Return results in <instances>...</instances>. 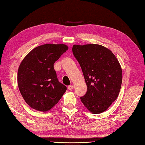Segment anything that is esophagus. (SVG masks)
Listing matches in <instances>:
<instances>
[{"label":"esophagus","instance_id":"esophagus-1","mask_svg":"<svg viewBox=\"0 0 145 145\" xmlns=\"http://www.w3.org/2000/svg\"><path fill=\"white\" fill-rule=\"evenodd\" d=\"M68 89H69V90H72V89H73V85H69V87H68Z\"/></svg>","mask_w":145,"mask_h":145}]
</instances>
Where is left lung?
I'll list each match as a JSON object with an SVG mask.
<instances>
[{
    "mask_svg": "<svg viewBox=\"0 0 145 145\" xmlns=\"http://www.w3.org/2000/svg\"><path fill=\"white\" fill-rule=\"evenodd\" d=\"M72 52L87 86V93L80 97L82 102L92 113L105 112L121 88L122 70L118 60L108 48L98 44L74 45Z\"/></svg>",
    "mask_w": 145,
    "mask_h": 145,
    "instance_id": "8db88e82",
    "label": "left lung"
}]
</instances>
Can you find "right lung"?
<instances>
[{
  "instance_id": "right-lung-1",
  "label": "right lung",
  "mask_w": 145,
  "mask_h": 145,
  "mask_svg": "<svg viewBox=\"0 0 145 145\" xmlns=\"http://www.w3.org/2000/svg\"><path fill=\"white\" fill-rule=\"evenodd\" d=\"M69 47L65 44H44L33 48L20 65L17 83L22 96L33 109L47 112L67 90L58 80L54 64Z\"/></svg>"
}]
</instances>
